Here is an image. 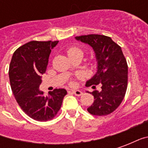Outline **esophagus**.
I'll return each instance as SVG.
<instances>
[{"instance_id": "34e87169", "label": "esophagus", "mask_w": 148, "mask_h": 148, "mask_svg": "<svg viewBox=\"0 0 148 148\" xmlns=\"http://www.w3.org/2000/svg\"><path fill=\"white\" fill-rule=\"evenodd\" d=\"M71 92L74 93V95H76V96H82V92L81 91V90H71Z\"/></svg>"}]
</instances>
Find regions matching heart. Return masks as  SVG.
I'll return each mask as SVG.
<instances>
[{"label": "heart", "mask_w": 148, "mask_h": 148, "mask_svg": "<svg viewBox=\"0 0 148 148\" xmlns=\"http://www.w3.org/2000/svg\"><path fill=\"white\" fill-rule=\"evenodd\" d=\"M83 51L77 47H71L67 50V55L70 58L77 56V55H82L83 57Z\"/></svg>", "instance_id": "b5f03b06"}]
</instances>
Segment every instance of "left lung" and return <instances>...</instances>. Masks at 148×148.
<instances>
[{
	"label": "left lung",
	"mask_w": 148,
	"mask_h": 148,
	"mask_svg": "<svg viewBox=\"0 0 148 148\" xmlns=\"http://www.w3.org/2000/svg\"><path fill=\"white\" fill-rule=\"evenodd\" d=\"M89 44L95 52L97 73L88 80L86 86L93 89L100 85L101 91L92 92L94 101L87 109L90 114L106 116L121 105L127 86V64L121 47L109 36L91 34L75 37Z\"/></svg>",
	"instance_id": "1"
}]
</instances>
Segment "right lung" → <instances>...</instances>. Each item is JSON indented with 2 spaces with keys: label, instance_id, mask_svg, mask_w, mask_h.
<instances>
[{
  "label": "right lung",
  "instance_id": "add662e5",
  "mask_svg": "<svg viewBox=\"0 0 148 148\" xmlns=\"http://www.w3.org/2000/svg\"><path fill=\"white\" fill-rule=\"evenodd\" d=\"M58 41H31L16 50L9 65V81L15 98L26 114L38 121L52 120L67 93L55 89L47 97L39 90L51 49Z\"/></svg>",
  "mask_w": 148,
  "mask_h": 148
}]
</instances>
